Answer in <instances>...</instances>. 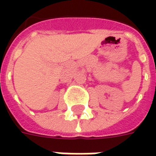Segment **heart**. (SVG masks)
<instances>
[{"label": "heart", "mask_w": 156, "mask_h": 156, "mask_svg": "<svg viewBox=\"0 0 156 156\" xmlns=\"http://www.w3.org/2000/svg\"><path fill=\"white\" fill-rule=\"evenodd\" d=\"M32 94H31L22 95V98H24V101L27 103V105L32 106V101H36V103H41V100L45 101V94L42 91H40L38 85L36 84L34 87L31 88Z\"/></svg>", "instance_id": "heart-1"}]
</instances>
